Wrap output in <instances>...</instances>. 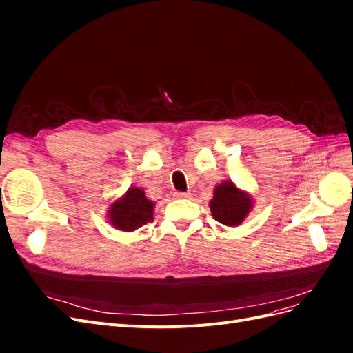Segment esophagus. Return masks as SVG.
I'll return each instance as SVG.
<instances>
[{"instance_id":"1","label":"esophagus","mask_w":353,"mask_h":353,"mask_svg":"<svg viewBox=\"0 0 353 353\" xmlns=\"http://www.w3.org/2000/svg\"><path fill=\"white\" fill-rule=\"evenodd\" d=\"M176 199H188L190 197V193H181V191H176V193L174 194Z\"/></svg>"}]
</instances>
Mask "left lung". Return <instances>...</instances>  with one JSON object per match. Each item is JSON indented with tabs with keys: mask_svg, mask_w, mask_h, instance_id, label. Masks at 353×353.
I'll return each instance as SVG.
<instances>
[{
	"mask_svg": "<svg viewBox=\"0 0 353 353\" xmlns=\"http://www.w3.org/2000/svg\"><path fill=\"white\" fill-rule=\"evenodd\" d=\"M252 209V199L240 191L231 181H225L215 188L210 200L212 216L228 227H236L243 222Z\"/></svg>",
	"mask_w": 353,
	"mask_h": 353,
	"instance_id": "8db88e82",
	"label": "left lung"
}]
</instances>
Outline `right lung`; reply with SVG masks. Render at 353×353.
Segmentation results:
<instances>
[{
  "instance_id": "obj_1",
  "label": "right lung",
  "mask_w": 353,
  "mask_h": 353,
  "mask_svg": "<svg viewBox=\"0 0 353 353\" xmlns=\"http://www.w3.org/2000/svg\"><path fill=\"white\" fill-rule=\"evenodd\" d=\"M154 203L148 200L140 188H130L128 193L114 201L109 216L112 225L122 231H134L153 221Z\"/></svg>"
}]
</instances>
